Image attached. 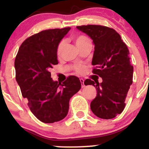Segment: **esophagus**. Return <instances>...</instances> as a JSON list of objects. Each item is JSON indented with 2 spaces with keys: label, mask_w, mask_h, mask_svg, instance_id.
<instances>
[{
  "label": "esophagus",
  "mask_w": 149,
  "mask_h": 149,
  "mask_svg": "<svg viewBox=\"0 0 149 149\" xmlns=\"http://www.w3.org/2000/svg\"><path fill=\"white\" fill-rule=\"evenodd\" d=\"M80 83H81V87H82V88H84V87H85L84 80H83V78H80Z\"/></svg>",
  "instance_id": "obj_1"
}]
</instances>
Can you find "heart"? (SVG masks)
Returning a JSON list of instances; mask_svg holds the SVG:
<instances>
[{
	"label": "heart",
	"mask_w": 149,
	"mask_h": 149,
	"mask_svg": "<svg viewBox=\"0 0 149 149\" xmlns=\"http://www.w3.org/2000/svg\"><path fill=\"white\" fill-rule=\"evenodd\" d=\"M73 40H74L75 44H76L77 47L83 45V44L85 43V42L89 41V39L86 36H77L74 37ZM63 47H64V42L61 41L60 42V43L59 44V45H58V47H57L58 54H60L61 51H62ZM76 71H78V73H83V71H85V68L83 67V66H78V67H77Z\"/></svg>",
	"instance_id": "b5f03b06"
}]
</instances>
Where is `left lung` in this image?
<instances>
[{
  "instance_id": "1",
  "label": "left lung",
  "mask_w": 149,
  "mask_h": 149,
  "mask_svg": "<svg viewBox=\"0 0 149 149\" xmlns=\"http://www.w3.org/2000/svg\"><path fill=\"white\" fill-rule=\"evenodd\" d=\"M90 37L95 45L92 72L102 78V83L90 79L85 85H92L97 96L90 108L95 116L102 119H112L121 113L125 107L126 96L132 84L133 66L127 45L115 30L100 25L77 26Z\"/></svg>"
}]
</instances>
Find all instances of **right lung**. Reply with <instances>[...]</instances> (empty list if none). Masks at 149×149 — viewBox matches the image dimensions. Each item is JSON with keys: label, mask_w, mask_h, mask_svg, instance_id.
<instances>
[{"label": "right lung", "mask_w": 149, "mask_h": 149, "mask_svg": "<svg viewBox=\"0 0 149 149\" xmlns=\"http://www.w3.org/2000/svg\"><path fill=\"white\" fill-rule=\"evenodd\" d=\"M70 27L42 31L22 42L15 61L16 80L30 110L45 123L67 115L69 101L81 88L79 78L71 76L62 83L54 81L49 69L58 64L57 47Z\"/></svg>", "instance_id": "1"}]
</instances>
